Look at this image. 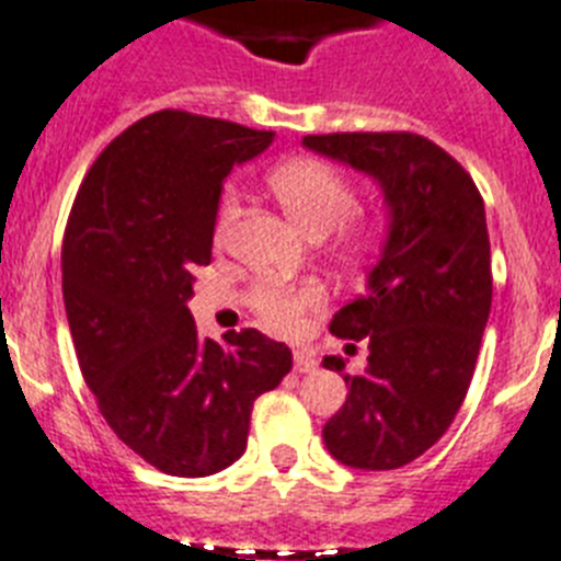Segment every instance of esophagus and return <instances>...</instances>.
Instances as JSON below:
<instances>
[{
    "instance_id": "obj_1",
    "label": "esophagus",
    "mask_w": 561,
    "mask_h": 561,
    "mask_svg": "<svg viewBox=\"0 0 561 561\" xmlns=\"http://www.w3.org/2000/svg\"><path fill=\"white\" fill-rule=\"evenodd\" d=\"M314 368H318V360H314L309 352L298 348V352H295V371H300V375H309V371H314Z\"/></svg>"
}]
</instances>
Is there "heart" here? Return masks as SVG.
Returning a JSON list of instances; mask_svg holds the SVG:
<instances>
[{"label": "heart", "mask_w": 561, "mask_h": 561, "mask_svg": "<svg viewBox=\"0 0 561 561\" xmlns=\"http://www.w3.org/2000/svg\"><path fill=\"white\" fill-rule=\"evenodd\" d=\"M272 193L284 204L291 221L306 234L323 238L340 227V241L348 252H360L368 241L366 224L348 221L357 209V193L352 181L334 164L320 158H291L270 175ZM241 215V201L234 193H224L215 218V247H224ZM252 309L263 323L280 334H295L304 329L306 318L327 304V291L318 284H284V280H261L249 295Z\"/></svg>", "instance_id": "1"}]
</instances>
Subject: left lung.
Segmentation results:
<instances>
[{"label":"left lung","instance_id":"left-lung-1","mask_svg":"<svg viewBox=\"0 0 561 561\" xmlns=\"http://www.w3.org/2000/svg\"><path fill=\"white\" fill-rule=\"evenodd\" d=\"M304 147L371 175L389 207L366 291L329 327L368 340V368L343 375L348 397L323 443L348 468H403L448 431L471 386L494 289L485 204L471 175L417 133H329Z\"/></svg>","mask_w":561,"mask_h":561}]
</instances>
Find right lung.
Here are the masks:
<instances>
[{
    "instance_id": "obj_1",
    "label": "right lung",
    "mask_w": 561,
    "mask_h": 561,
    "mask_svg": "<svg viewBox=\"0 0 561 561\" xmlns=\"http://www.w3.org/2000/svg\"><path fill=\"white\" fill-rule=\"evenodd\" d=\"M275 133L161 110L95 158L67 218L61 291L81 375L127 448L170 477H209L247 451L249 414L289 375L257 329L198 337L193 272L213 257L224 179Z\"/></svg>"
}]
</instances>
